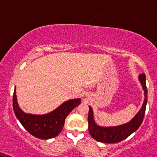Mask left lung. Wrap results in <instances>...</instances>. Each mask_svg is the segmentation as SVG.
Instances as JSON below:
<instances>
[{"label":"left lung","mask_w":157,"mask_h":157,"mask_svg":"<svg viewBox=\"0 0 157 157\" xmlns=\"http://www.w3.org/2000/svg\"><path fill=\"white\" fill-rule=\"evenodd\" d=\"M139 80L142 85L144 90L145 99L142 107L136 116L129 122L120 126L103 127L98 126L94 118V113L92 108L89 106L88 112V130L91 137L98 141L104 143H116L127 138L130 135L135 132L140 126L145 116V107L148 100V90L145 84V75L144 73L139 75Z\"/></svg>","instance_id":"obj_1"}]
</instances>
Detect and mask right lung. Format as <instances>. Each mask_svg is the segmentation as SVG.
<instances>
[{"instance_id": "add662e5", "label": "right lung", "mask_w": 157, "mask_h": 157, "mask_svg": "<svg viewBox=\"0 0 157 157\" xmlns=\"http://www.w3.org/2000/svg\"><path fill=\"white\" fill-rule=\"evenodd\" d=\"M80 99H70L52 112L44 115H33L24 113L17 101L16 88L13 94V109L23 127L34 137L48 140L56 137L63 129L67 116L80 104Z\"/></svg>"}]
</instances>
